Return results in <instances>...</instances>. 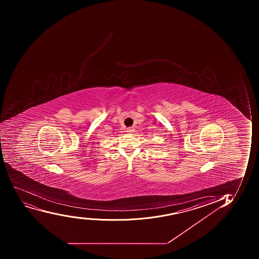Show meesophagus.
Listing matches in <instances>:
<instances>
[{"instance_id": "esophagus-1", "label": "esophagus", "mask_w": 259, "mask_h": 259, "mask_svg": "<svg viewBox=\"0 0 259 259\" xmlns=\"http://www.w3.org/2000/svg\"><path fill=\"white\" fill-rule=\"evenodd\" d=\"M134 127H129L127 128V133H134V129H133Z\"/></svg>"}]
</instances>
